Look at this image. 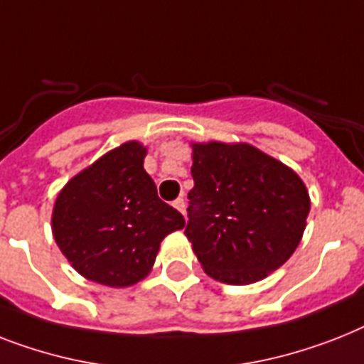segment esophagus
I'll return each instance as SVG.
<instances>
[{
    "label": "esophagus",
    "instance_id": "obj_1",
    "mask_svg": "<svg viewBox=\"0 0 364 364\" xmlns=\"http://www.w3.org/2000/svg\"><path fill=\"white\" fill-rule=\"evenodd\" d=\"M173 208H176L179 213H183V215H185V200H183V198H177L176 202H173Z\"/></svg>",
    "mask_w": 364,
    "mask_h": 364
}]
</instances>
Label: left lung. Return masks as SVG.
Listing matches in <instances>:
<instances>
[{"label": "left lung", "instance_id": "left-lung-1", "mask_svg": "<svg viewBox=\"0 0 364 364\" xmlns=\"http://www.w3.org/2000/svg\"><path fill=\"white\" fill-rule=\"evenodd\" d=\"M185 235L211 279L258 282L295 252L310 211L305 183L250 144L192 141Z\"/></svg>", "mask_w": 364, "mask_h": 364}]
</instances>
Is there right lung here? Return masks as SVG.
Instances as JSON below:
<instances>
[{
  "instance_id": "add662e5",
  "label": "right lung",
  "mask_w": 364,
  "mask_h": 364,
  "mask_svg": "<svg viewBox=\"0 0 364 364\" xmlns=\"http://www.w3.org/2000/svg\"><path fill=\"white\" fill-rule=\"evenodd\" d=\"M147 147H114L67 181L52 209V233L84 279L127 288L151 273L161 241L185 218L159 198L144 170Z\"/></svg>"
}]
</instances>
